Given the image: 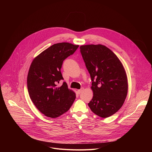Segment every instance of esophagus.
Returning <instances> with one entry per match:
<instances>
[{
    "mask_svg": "<svg viewBox=\"0 0 152 152\" xmlns=\"http://www.w3.org/2000/svg\"><path fill=\"white\" fill-rule=\"evenodd\" d=\"M83 89H84V88H80V90H77V93H78V94H80V93H82V91H83Z\"/></svg>",
    "mask_w": 152,
    "mask_h": 152,
    "instance_id": "obj_1",
    "label": "esophagus"
}]
</instances>
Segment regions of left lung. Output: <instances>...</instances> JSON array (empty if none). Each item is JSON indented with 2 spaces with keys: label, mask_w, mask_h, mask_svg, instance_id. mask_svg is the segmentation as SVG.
<instances>
[{
  "label": "left lung",
  "mask_w": 152,
  "mask_h": 152,
  "mask_svg": "<svg viewBox=\"0 0 152 152\" xmlns=\"http://www.w3.org/2000/svg\"><path fill=\"white\" fill-rule=\"evenodd\" d=\"M92 80V100L88 103L92 112L102 117L117 113L126 98L128 83L122 63L109 48L102 45L80 47Z\"/></svg>",
  "instance_id": "1"
}]
</instances>
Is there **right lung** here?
I'll return each instance as SVG.
<instances>
[{
	"mask_svg": "<svg viewBox=\"0 0 152 152\" xmlns=\"http://www.w3.org/2000/svg\"><path fill=\"white\" fill-rule=\"evenodd\" d=\"M78 45L69 42L55 44L42 52L32 61L27 77L31 99L37 109L46 117L56 118L69 110L76 99L61 72L63 61L74 53Z\"/></svg>",
	"mask_w": 152,
	"mask_h": 152,
	"instance_id": "1",
	"label": "right lung"
}]
</instances>
